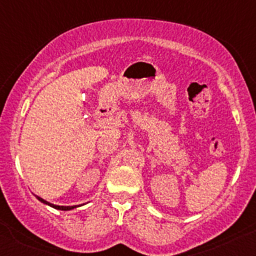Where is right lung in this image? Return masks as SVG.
<instances>
[{
  "label": "right lung",
  "mask_w": 256,
  "mask_h": 256,
  "mask_svg": "<svg viewBox=\"0 0 256 256\" xmlns=\"http://www.w3.org/2000/svg\"><path fill=\"white\" fill-rule=\"evenodd\" d=\"M35 196L38 199V200L41 202V203L46 204V206H50V208H54V209H57V210H63V212H68V210H72V209H75V208H78V206H82V204H81V206H56V204H52V203H50V202H47V200H44V199H42L41 196Z\"/></svg>",
  "instance_id": "obj_1"
}]
</instances>
